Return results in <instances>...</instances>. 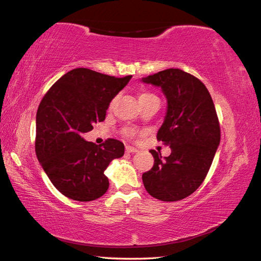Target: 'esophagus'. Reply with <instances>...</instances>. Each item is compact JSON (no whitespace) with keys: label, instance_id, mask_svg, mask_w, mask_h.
Returning a JSON list of instances; mask_svg holds the SVG:
<instances>
[{"label":"esophagus","instance_id":"1","mask_svg":"<svg viewBox=\"0 0 261 261\" xmlns=\"http://www.w3.org/2000/svg\"><path fill=\"white\" fill-rule=\"evenodd\" d=\"M125 151H126L127 153H135V152L138 151V149L135 148V147H132V146H126V147H125Z\"/></svg>","mask_w":261,"mask_h":261}]
</instances>
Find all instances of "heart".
I'll return each mask as SVG.
<instances>
[{"instance_id": "b5f03b06", "label": "heart", "mask_w": 261, "mask_h": 261, "mask_svg": "<svg viewBox=\"0 0 261 261\" xmlns=\"http://www.w3.org/2000/svg\"><path fill=\"white\" fill-rule=\"evenodd\" d=\"M152 96H154V95H152L151 93H148V92H143V93H141L140 95H139V99H142V98H147V97H152ZM127 135H130V136H132L134 135V131L132 130H130V131H127Z\"/></svg>"}]
</instances>
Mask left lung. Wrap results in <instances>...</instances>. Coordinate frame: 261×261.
I'll use <instances>...</instances> for the list:
<instances>
[{
	"label": "left lung",
	"mask_w": 261,
	"mask_h": 261,
	"mask_svg": "<svg viewBox=\"0 0 261 261\" xmlns=\"http://www.w3.org/2000/svg\"><path fill=\"white\" fill-rule=\"evenodd\" d=\"M141 82L160 87L167 99L157 139L171 150L164 158L150 150L154 163L142 174L143 185L160 201H180L202 184L220 145V124L213 99L201 81L178 68L142 77Z\"/></svg>",
	"instance_id": "left-lung-1"
}]
</instances>
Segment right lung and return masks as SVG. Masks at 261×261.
<instances>
[{"mask_svg": "<svg viewBox=\"0 0 261 261\" xmlns=\"http://www.w3.org/2000/svg\"><path fill=\"white\" fill-rule=\"evenodd\" d=\"M132 76L116 79L87 68H75L55 83L43 96L36 118V153L48 178L70 199L90 202L109 188L104 170L124 154V145L108 139L103 145L83 135L105 120L111 101Z\"/></svg>", "mask_w": 261, "mask_h": 261, "instance_id": "obj_1", "label": "right lung"}]
</instances>
